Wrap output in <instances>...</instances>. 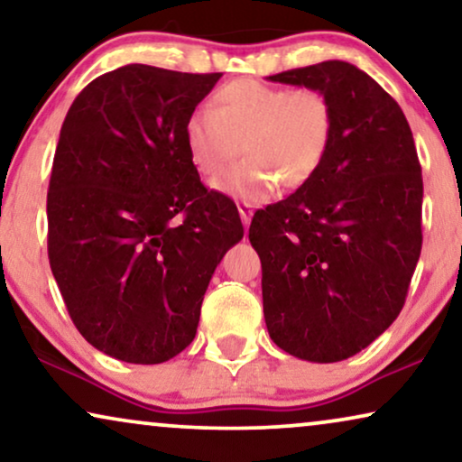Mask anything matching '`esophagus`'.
<instances>
[{
	"label": "esophagus",
	"mask_w": 462,
	"mask_h": 462,
	"mask_svg": "<svg viewBox=\"0 0 462 462\" xmlns=\"http://www.w3.org/2000/svg\"><path fill=\"white\" fill-rule=\"evenodd\" d=\"M237 208H239V217H242V223H244L245 229H248L250 220H252V214H254V210H252V206L245 204V201H244V204H239Z\"/></svg>",
	"instance_id": "obj_1"
}]
</instances>
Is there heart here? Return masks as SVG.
<instances>
[{
    "mask_svg": "<svg viewBox=\"0 0 462 462\" xmlns=\"http://www.w3.org/2000/svg\"><path fill=\"white\" fill-rule=\"evenodd\" d=\"M334 134V109L318 88L271 86L236 79L210 98V113L185 124V147L206 180H218L239 157L245 160L220 189L245 204L267 199L280 185L305 187L324 163Z\"/></svg>",
    "mask_w": 462,
    "mask_h": 462,
    "instance_id": "obj_1",
    "label": "heart"
}]
</instances>
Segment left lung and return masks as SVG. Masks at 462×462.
<instances>
[{
    "label": "left lung",
    "mask_w": 462,
    "mask_h": 462,
    "mask_svg": "<svg viewBox=\"0 0 462 462\" xmlns=\"http://www.w3.org/2000/svg\"><path fill=\"white\" fill-rule=\"evenodd\" d=\"M318 88L334 109L319 172L258 210L269 337L290 356L332 364L356 356L400 315L422 248V174L400 105L343 60L271 75Z\"/></svg>",
    "instance_id": "left-lung-1"
}]
</instances>
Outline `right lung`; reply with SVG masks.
Here are the masks:
<instances>
[{"label": "right lung", "mask_w": 462, "mask_h": 462, "mask_svg": "<svg viewBox=\"0 0 462 462\" xmlns=\"http://www.w3.org/2000/svg\"><path fill=\"white\" fill-rule=\"evenodd\" d=\"M223 73L125 65L73 100L48 189V258L75 328L128 364L191 345L225 252L244 237L231 198L208 191L185 124Z\"/></svg>", "instance_id": "obj_1"}]
</instances>
